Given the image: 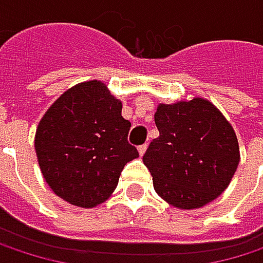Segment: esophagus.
Listing matches in <instances>:
<instances>
[{
  "mask_svg": "<svg viewBox=\"0 0 263 263\" xmlns=\"http://www.w3.org/2000/svg\"><path fill=\"white\" fill-rule=\"evenodd\" d=\"M146 149H147V144H141V146H138V154H140V155H144Z\"/></svg>",
  "mask_w": 263,
  "mask_h": 263,
  "instance_id": "1",
  "label": "esophagus"
}]
</instances>
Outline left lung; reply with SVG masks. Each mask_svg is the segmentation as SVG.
<instances>
[{
    "instance_id": "obj_1",
    "label": "left lung",
    "mask_w": 263,
    "mask_h": 263,
    "mask_svg": "<svg viewBox=\"0 0 263 263\" xmlns=\"http://www.w3.org/2000/svg\"><path fill=\"white\" fill-rule=\"evenodd\" d=\"M155 125L160 137L143 155L155 192L183 210L216 199L229 187L240 157L236 134L221 111L201 97L160 103Z\"/></svg>"
}]
</instances>
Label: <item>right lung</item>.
I'll return each instance as SVG.
<instances>
[{
  "mask_svg": "<svg viewBox=\"0 0 263 263\" xmlns=\"http://www.w3.org/2000/svg\"><path fill=\"white\" fill-rule=\"evenodd\" d=\"M129 128L122 102L100 80L67 89L44 114L34 137L37 163L50 189L83 209L106 201L125 164L138 157L128 143Z\"/></svg>",
  "mask_w": 263,
  "mask_h": 263,
  "instance_id": "right-lung-1",
  "label": "right lung"
}]
</instances>
